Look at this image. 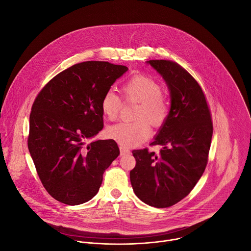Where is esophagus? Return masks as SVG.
Listing matches in <instances>:
<instances>
[{
    "instance_id": "esophagus-1",
    "label": "esophagus",
    "mask_w": 251,
    "mask_h": 251,
    "mask_svg": "<svg viewBox=\"0 0 251 251\" xmlns=\"http://www.w3.org/2000/svg\"><path fill=\"white\" fill-rule=\"evenodd\" d=\"M120 151H121V155H126V154L130 153V151L126 147L123 146V145H120Z\"/></svg>"
}]
</instances>
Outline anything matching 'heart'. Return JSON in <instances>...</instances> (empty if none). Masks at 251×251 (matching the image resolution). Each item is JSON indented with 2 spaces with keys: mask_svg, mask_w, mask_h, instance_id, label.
<instances>
[{
  "mask_svg": "<svg viewBox=\"0 0 251 251\" xmlns=\"http://www.w3.org/2000/svg\"><path fill=\"white\" fill-rule=\"evenodd\" d=\"M125 101L137 103L134 122H120L107 127V135L123 146H134L142 143L151 134L150 124L161 127L167 123L171 103L163 93V86L154 79L136 75L122 85ZM101 111L109 120H115L122 107V99L113 91L107 90L101 99ZM149 121L147 122V121Z\"/></svg>",
  "mask_w": 251,
  "mask_h": 251,
  "instance_id": "b5f03b06",
  "label": "heart"
}]
</instances>
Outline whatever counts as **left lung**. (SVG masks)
Returning a JSON list of instances; mask_svg holds the SVG:
<instances>
[{"label": "left lung", "mask_w": 251, "mask_h": 251, "mask_svg": "<svg viewBox=\"0 0 251 251\" xmlns=\"http://www.w3.org/2000/svg\"><path fill=\"white\" fill-rule=\"evenodd\" d=\"M148 63L167 82L171 111L151 143L162 146L160 153L148 148L133 150L136 165L129 176L143 202L165 208L187 197L201 177L208 162L213 125L204 92L186 69L171 60Z\"/></svg>", "instance_id": "1"}]
</instances>
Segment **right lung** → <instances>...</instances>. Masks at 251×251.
Listing matches in <instances>:
<instances>
[{
  "instance_id": "right-lung-1",
  "label": "right lung",
  "mask_w": 251,
  "mask_h": 251,
  "mask_svg": "<svg viewBox=\"0 0 251 251\" xmlns=\"http://www.w3.org/2000/svg\"><path fill=\"white\" fill-rule=\"evenodd\" d=\"M127 67L107 61L74 64L38 93L30 114L28 149L39 178L56 201L77 205L98 192L105 169L119 156L113 140H85L103 128L100 103Z\"/></svg>"
}]
</instances>
